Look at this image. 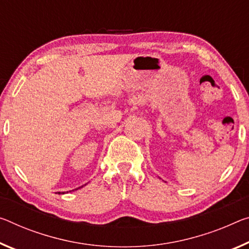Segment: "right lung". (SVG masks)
I'll return each mask as SVG.
<instances>
[{"label": "right lung", "instance_id": "1", "mask_svg": "<svg viewBox=\"0 0 249 249\" xmlns=\"http://www.w3.org/2000/svg\"><path fill=\"white\" fill-rule=\"evenodd\" d=\"M81 187H83V186H81ZM81 187H78V188H81ZM77 189V188H76ZM73 191H74V189H73ZM58 194H64V192H63V193H61V192H58Z\"/></svg>", "mask_w": 249, "mask_h": 249}]
</instances>
